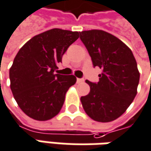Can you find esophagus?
Instances as JSON below:
<instances>
[{
  "mask_svg": "<svg viewBox=\"0 0 151 151\" xmlns=\"http://www.w3.org/2000/svg\"><path fill=\"white\" fill-rule=\"evenodd\" d=\"M83 81H84V79H83V78H77V83H83Z\"/></svg>",
  "mask_w": 151,
  "mask_h": 151,
  "instance_id": "esophagus-1",
  "label": "esophagus"
}]
</instances>
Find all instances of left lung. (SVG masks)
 <instances>
[{
	"mask_svg": "<svg viewBox=\"0 0 151 151\" xmlns=\"http://www.w3.org/2000/svg\"><path fill=\"white\" fill-rule=\"evenodd\" d=\"M94 67L102 69L99 82L91 83L88 95L81 97L86 114L107 123L118 119L134 100L140 79L132 50L112 34L102 30L79 32Z\"/></svg>",
	"mask_w": 151,
	"mask_h": 151,
	"instance_id": "left-lung-1",
	"label": "left lung"
}]
</instances>
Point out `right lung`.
I'll list each match as a JSON object with an SVG mask.
<instances>
[{
	"instance_id": "right-lung-1",
	"label": "right lung",
	"mask_w": 151,
	"mask_h": 151,
	"mask_svg": "<svg viewBox=\"0 0 151 151\" xmlns=\"http://www.w3.org/2000/svg\"><path fill=\"white\" fill-rule=\"evenodd\" d=\"M78 37V32L53 28L33 37L17 53L9 68L10 89L17 104L32 119L46 121L60 111L65 94L77 79L54 72Z\"/></svg>"
}]
</instances>
